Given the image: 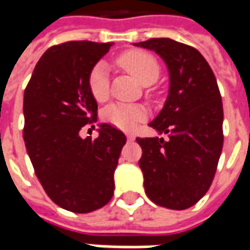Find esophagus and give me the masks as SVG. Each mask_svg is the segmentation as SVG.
Masks as SVG:
<instances>
[{
  "instance_id": "esophagus-1",
  "label": "esophagus",
  "mask_w": 250,
  "mask_h": 250,
  "mask_svg": "<svg viewBox=\"0 0 250 250\" xmlns=\"http://www.w3.org/2000/svg\"><path fill=\"white\" fill-rule=\"evenodd\" d=\"M126 139H128V142H132V140H135V136H133V135H130V133H128V135H126Z\"/></svg>"
}]
</instances>
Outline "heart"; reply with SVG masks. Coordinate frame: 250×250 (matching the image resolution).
I'll use <instances>...</instances> for the list:
<instances>
[{"label": "heart", "instance_id": "b5f03b06", "mask_svg": "<svg viewBox=\"0 0 250 250\" xmlns=\"http://www.w3.org/2000/svg\"><path fill=\"white\" fill-rule=\"evenodd\" d=\"M120 65L143 86H150L159 79L160 65L151 54L142 50H130L124 53L118 60ZM87 84L91 96L97 101H104L110 93V76L108 66L104 62L96 63L89 73ZM103 117L111 125L121 129H132L138 122L145 118V110L139 105H130L122 103H114L108 105Z\"/></svg>", "mask_w": 250, "mask_h": 250}]
</instances>
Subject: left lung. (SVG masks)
I'll return each mask as SVG.
<instances>
[{"instance_id":"8db88e82","label":"left lung","mask_w":250,"mask_h":250,"mask_svg":"<svg viewBox=\"0 0 250 250\" xmlns=\"http://www.w3.org/2000/svg\"><path fill=\"white\" fill-rule=\"evenodd\" d=\"M167 65L168 96L149 126L168 139L136 138L145 192L156 205L185 210L205 196L223 150V103L214 73L196 48L171 39L133 43Z\"/></svg>"}]
</instances>
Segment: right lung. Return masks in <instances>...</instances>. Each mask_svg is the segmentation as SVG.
Wrapping results in <instances>:
<instances>
[{"mask_svg":"<svg viewBox=\"0 0 250 250\" xmlns=\"http://www.w3.org/2000/svg\"><path fill=\"white\" fill-rule=\"evenodd\" d=\"M111 45L68 42L50 47L24 90L23 139L34 172L54 203L73 213H90L110 202L126 143V136L108 124H97L96 139L79 133L97 122L87 78Z\"/></svg>","mask_w":250,"mask_h":250,"instance_id":"1","label":"right lung"}]
</instances>
